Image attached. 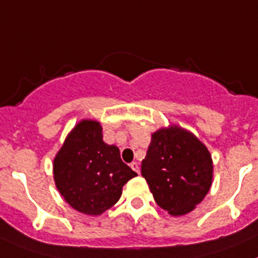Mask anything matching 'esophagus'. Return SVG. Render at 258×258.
Here are the masks:
<instances>
[{
    "label": "esophagus",
    "instance_id": "1",
    "mask_svg": "<svg viewBox=\"0 0 258 258\" xmlns=\"http://www.w3.org/2000/svg\"><path fill=\"white\" fill-rule=\"evenodd\" d=\"M131 168L133 169L134 172L140 173V164H138L137 162H133V163H131Z\"/></svg>",
    "mask_w": 258,
    "mask_h": 258
}]
</instances>
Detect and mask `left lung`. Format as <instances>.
<instances>
[{
	"label": "left lung",
	"mask_w": 258,
	"mask_h": 258,
	"mask_svg": "<svg viewBox=\"0 0 258 258\" xmlns=\"http://www.w3.org/2000/svg\"><path fill=\"white\" fill-rule=\"evenodd\" d=\"M141 173L156 204L169 214L182 215L208 195L213 162L206 146L192 133L171 126L153 134Z\"/></svg>",
	"instance_id": "obj_1"
}]
</instances>
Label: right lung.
I'll return each mask as SVG.
<instances>
[{"label":"right lung","mask_w":258,"mask_h":258,"mask_svg":"<svg viewBox=\"0 0 258 258\" xmlns=\"http://www.w3.org/2000/svg\"><path fill=\"white\" fill-rule=\"evenodd\" d=\"M54 181L65 201L83 214L99 215L120 200L122 186L137 176L116 146L103 142L102 126L81 121L54 158Z\"/></svg>","instance_id":"1"}]
</instances>
